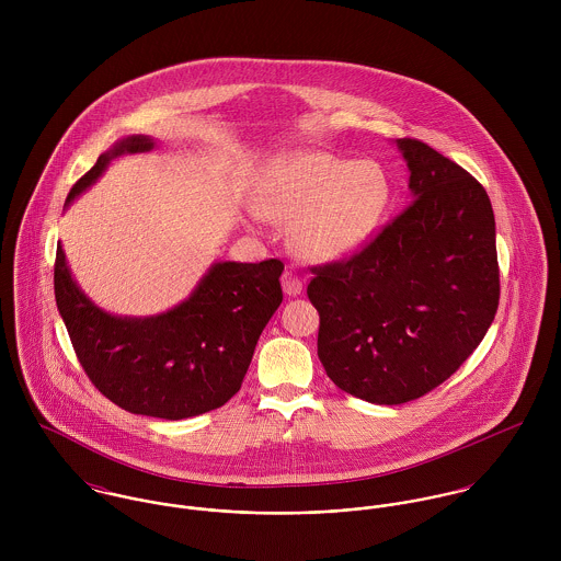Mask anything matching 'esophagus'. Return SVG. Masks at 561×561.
I'll list each match as a JSON object with an SVG mask.
<instances>
[{"instance_id":"esophagus-1","label":"esophagus","mask_w":561,"mask_h":561,"mask_svg":"<svg viewBox=\"0 0 561 561\" xmlns=\"http://www.w3.org/2000/svg\"><path fill=\"white\" fill-rule=\"evenodd\" d=\"M283 291H285L287 296H300V291H302V278H300L296 272L287 270V272L283 274Z\"/></svg>"}]
</instances>
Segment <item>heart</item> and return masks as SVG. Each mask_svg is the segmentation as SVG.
<instances>
[{
  "label": "heart",
  "instance_id": "heart-1",
  "mask_svg": "<svg viewBox=\"0 0 561 561\" xmlns=\"http://www.w3.org/2000/svg\"><path fill=\"white\" fill-rule=\"evenodd\" d=\"M391 183L378 161L300 153L276 163L261 183L256 209L291 224L296 248L320 261L356 252L378 231Z\"/></svg>",
  "mask_w": 561,
  "mask_h": 561
}]
</instances>
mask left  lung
I'll use <instances>...</instances> for the list:
<instances>
[{"mask_svg": "<svg viewBox=\"0 0 561 561\" xmlns=\"http://www.w3.org/2000/svg\"><path fill=\"white\" fill-rule=\"evenodd\" d=\"M412 203L350 259L313 267L318 356L345 393L396 405L443 385L499 307L494 214L480 181L401 138Z\"/></svg>", "mask_w": 561, "mask_h": 561, "instance_id": "8db88e82", "label": "left lung"}]
</instances>
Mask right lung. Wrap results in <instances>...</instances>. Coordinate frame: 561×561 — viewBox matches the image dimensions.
I'll return each mask as SVG.
<instances>
[{
    "mask_svg": "<svg viewBox=\"0 0 561 561\" xmlns=\"http://www.w3.org/2000/svg\"><path fill=\"white\" fill-rule=\"evenodd\" d=\"M153 147L149 136L118 140L73 185L67 205L110 161ZM283 267L278 259L220 261L174 309L153 318H118L81 291L58 243L54 289L90 382L127 412L176 421L216 410L240 391L254 345L283 302Z\"/></svg>",
    "mask_w": 561,
    "mask_h": 561,
    "instance_id": "right-lung-1",
    "label": "right lung"
}]
</instances>
